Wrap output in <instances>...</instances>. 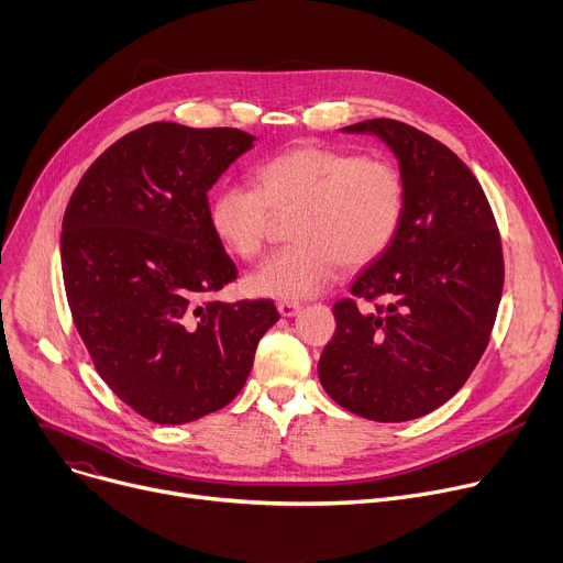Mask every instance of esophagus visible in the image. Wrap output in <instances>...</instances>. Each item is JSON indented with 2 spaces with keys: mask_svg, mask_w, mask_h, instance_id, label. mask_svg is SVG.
<instances>
[{
  "mask_svg": "<svg viewBox=\"0 0 563 563\" xmlns=\"http://www.w3.org/2000/svg\"><path fill=\"white\" fill-rule=\"evenodd\" d=\"M298 310H301V306H298V303H291V301H280L278 303L280 317H296Z\"/></svg>",
  "mask_w": 563,
  "mask_h": 563,
  "instance_id": "34e87169",
  "label": "esophagus"
}]
</instances>
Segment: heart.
Here are the masks:
<instances>
[{"label": "heart", "instance_id": "1", "mask_svg": "<svg viewBox=\"0 0 563 563\" xmlns=\"http://www.w3.org/2000/svg\"><path fill=\"white\" fill-rule=\"evenodd\" d=\"M287 249L249 276L257 296L303 301L323 291L346 267L380 257L398 235L405 214L400 172L380 158L344 148L296 146L255 167V185H223L210 203L217 240L242 260L265 249L274 212H294Z\"/></svg>", "mask_w": 563, "mask_h": 563}]
</instances>
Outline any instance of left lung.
<instances>
[{
  "instance_id": "left-lung-1",
  "label": "left lung",
  "mask_w": 563,
  "mask_h": 563,
  "mask_svg": "<svg viewBox=\"0 0 563 563\" xmlns=\"http://www.w3.org/2000/svg\"><path fill=\"white\" fill-rule=\"evenodd\" d=\"M398 161L405 214L391 246L332 306L336 330L319 360L328 396L357 417L400 423L453 398L494 330L505 283L503 244L473 172L439 140L366 120ZM355 297L374 303L360 311Z\"/></svg>"
}]
</instances>
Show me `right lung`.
I'll return each instance as SVG.
<instances>
[{
  "instance_id": "right-lung-1",
  "label": "right lung",
  "mask_w": 563,
  "mask_h": 563,
  "mask_svg": "<svg viewBox=\"0 0 563 563\" xmlns=\"http://www.w3.org/2000/svg\"><path fill=\"white\" fill-rule=\"evenodd\" d=\"M253 135L146 124L110 144L71 192L60 265L74 325L101 380L140 417L180 426L244 387L274 301H208L238 278L208 190Z\"/></svg>"
}]
</instances>
